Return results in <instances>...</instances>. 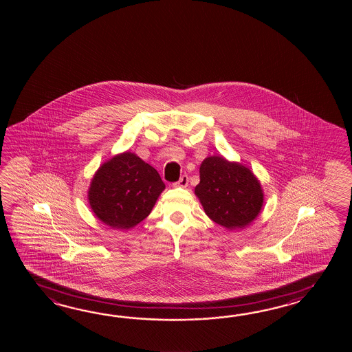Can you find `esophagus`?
Here are the masks:
<instances>
[{
  "label": "esophagus",
  "instance_id": "1",
  "mask_svg": "<svg viewBox=\"0 0 352 352\" xmlns=\"http://www.w3.org/2000/svg\"><path fill=\"white\" fill-rule=\"evenodd\" d=\"M188 185V177L187 175H182L177 182L173 184V186L186 187Z\"/></svg>",
  "mask_w": 352,
  "mask_h": 352
}]
</instances>
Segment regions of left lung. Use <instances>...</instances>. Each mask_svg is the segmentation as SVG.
<instances>
[{"label":"left lung","instance_id":"left-lung-1","mask_svg":"<svg viewBox=\"0 0 352 352\" xmlns=\"http://www.w3.org/2000/svg\"><path fill=\"white\" fill-rule=\"evenodd\" d=\"M206 215L226 229L250 224L262 210L261 182L248 167L220 156L205 158L200 166V184L195 187Z\"/></svg>","mask_w":352,"mask_h":352}]
</instances>
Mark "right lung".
<instances>
[{
	"label": "right lung",
	"instance_id": "right-lung-1",
	"mask_svg": "<svg viewBox=\"0 0 352 352\" xmlns=\"http://www.w3.org/2000/svg\"><path fill=\"white\" fill-rule=\"evenodd\" d=\"M165 184L152 166L123 152L98 168L88 199L96 217L116 229H131L150 215Z\"/></svg>",
	"mask_w": 352,
	"mask_h": 352
}]
</instances>
